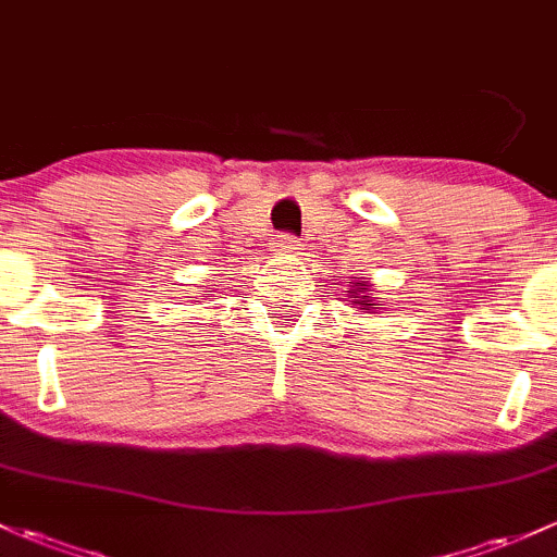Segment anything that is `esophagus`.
I'll use <instances>...</instances> for the list:
<instances>
[{
    "mask_svg": "<svg viewBox=\"0 0 557 557\" xmlns=\"http://www.w3.org/2000/svg\"><path fill=\"white\" fill-rule=\"evenodd\" d=\"M300 247L302 244L297 242V236H292V233H278L276 242H273V252H278V255H292V252H297Z\"/></svg>",
    "mask_w": 557,
    "mask_h": 557,
    "instance_id": "34e87169",
    "label": "esophagus"
}]
</instances>
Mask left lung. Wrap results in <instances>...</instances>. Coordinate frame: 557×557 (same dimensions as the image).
Listing matches in <instances>:
<instances>
[{
  "instance_id": "8db88e82",
  "label": "left lung",
  "mask_w": 557,
  "mask_h": 557,
  "mask_svg": "<svg viewBox=\"0 0 557 557\" xmlns=\"http://www.w3.org/2000/svg\"><path fill=\"white\" fill-rule=\"evenodd\" d=\"M356 286H363V289H367V284H356ZM356 292H361V289H352V295H356ZM356 305H361V310H372V300H369L367 297V292H361V297H358V302Z\"/></svg>"
}]
</instances>
